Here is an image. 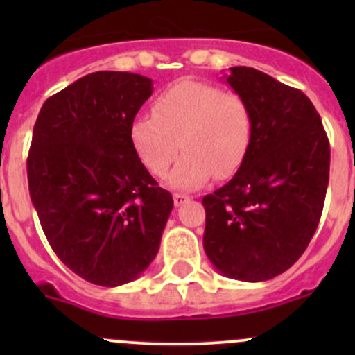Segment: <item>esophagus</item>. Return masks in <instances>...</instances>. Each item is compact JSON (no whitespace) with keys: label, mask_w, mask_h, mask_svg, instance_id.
I'll list each match as a JSON object with an SVG mask.
<instances>
[{"label":"esophagus","mask_w":355,"mask_h":355,"mask_svg":"<svg viewBox=\"0 0 355 355\" xmlns=\"http://www.w3.org/2000/svg\"><path fill=\"white\" fill-rule=\"evenodd\" d=\"M189 199H191V198H189V196H184V194H175L173 196V204H175V206H182V204H185V202H187V200Z\"/></svg>","instance_id":"34e87169"}]
</instances>
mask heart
I'll return each instance as SVG.
<instances>
[{"label": "heart", "mask_w": 355, "mask_h": 355, "mask_svg": "<svg viewBox=\"0 0 355 355\" xmlns=\"http://www.w3.org/2000/svg\"><path fill=\"white\" fill-rule=\"evenodd\" d=\"M130 144L141 163L177 191H194L211 177L234 175L252 141V113L242 96L202 82L171 85L153 103V116L130 123Z\"/></svg>", "instance_id": "1"}]
</instances>
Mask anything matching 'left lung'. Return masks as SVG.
I'll return each instance as SVG.
<instances>
[{
    "instance_id": "obj_1",
    "label": "left lung",
    "mask_w": 355,
    "mask_h": 355,
    "mask_svg": "<svg viewBox=\"0 0 355 355\" xmlns=\"http://www.w3.org/2000/svg\"><path fill=\"white\" fill-rule=\"evenodd\" d=\"M252 113V141L227 185L204 196V250L221 275L264 282L309 245L330 178V142L311 99L249 67L223 75Z\"/></svg>"
}]
</instances>
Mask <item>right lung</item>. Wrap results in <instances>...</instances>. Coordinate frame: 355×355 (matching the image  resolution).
<instances>
[{
    "label": "right lung",
    "instance_id": "obj_1",
    "mask_svg": "<svg viewBox=\"0 0 355 355\" xmlns=\"http://www.w3.org/2000/svg\"><path fill=\"white\" fill-rule=\"evenodd\" d=\"M153 80L94 71L42 105L27 157L28 192L49 245L84 280L118 287L159 250L173 207L130 144Z\"/></svg>",
    "mask_w": 355,
    "mask_h": 355
}]
</instances>
